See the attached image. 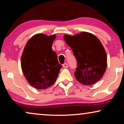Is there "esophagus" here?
I'll return each mask as SVG.
<instances>
[{
  "mask_svg": "<svg viewBox=\"0 0 124 124\" xmlns=\"http://www.w3.org/2000/svg\"><path fill=\"white\" fill-rule=\"evenodd\" d=\"M62 67L65 68H67L68 67V65L67 63H64L63 65H62Z\"/></svg>",
  "mask_w": 124,
  "mask_h": 124,
  "instance_id": "1",
  "label": "esophagus"
}]
</instances>
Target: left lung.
<instances>
[{
  "label": "left lung",
  "mask_w": 124,
  "mask_h": 124,
  "mask_svg": "<svg viewBox=\"0 0 124 124\" xmlns=\"http://www.w3.org/2000/svg\"><path fill=\"white\" fill-rule=\"evenodd\" d=\"M64 39L77 60L76 79L85 85H91L100 80L106 72L107 56L99 39L87 32L73 36L65 34Z\"/></svg>",
  "instance_id": "8db88e82"
}]
</instances>
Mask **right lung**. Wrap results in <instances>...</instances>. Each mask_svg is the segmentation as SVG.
<instances>
[{
	"mask_svg": "<svg viewBox=\"0 0 124 124\" xmlns=\"http://www.w3.org/2000/svg\"><path fill=\"white\" fill-rule=\"evenodd\" d=\"M56 35L37 34L27 42L21 56L22 70L30 85L46 89L56 80L62 65L52 50Z\"/></svg>",
	"mask_w": 124,
	"mask_h": 124,
	"instance_id": "right-lung-1",
	"label": "right lung"
}]
</instances>
